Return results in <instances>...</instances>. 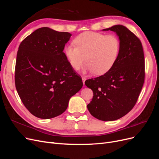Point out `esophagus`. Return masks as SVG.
I'll list each match as a JSON object with an SVG mask.
<instances>
[{"instance_id": "1", "label": "esophagus", "mask_w": 159, "mask_h": 159, "mask_svg": "<svg viewBox=\"0 0 159 159\" xmlns=\"http://www.w3.org/2000/svg\"><path fill=\"white\" fill-rule=\"evenodd\" d=\"M82 80H83V84H84H84H85V81L86 80L85 77H82Z\"/></svg>"}]
</instances>
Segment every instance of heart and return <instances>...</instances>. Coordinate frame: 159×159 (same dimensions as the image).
Wrapping results in <instances>:
<instances>
[{
  "label": "heart",
  "instance_id": "b5f03b06",
  "mask_svg": "<svg viewBox=\"0 0 159 159\" xmlns=\"http://www.w3.org/2000/svg\"><path fill=\"white\" fill-rule=\"evenodd\" d=\"M74 43L76 46L70 44L65 48L71 66L78 70L86 60V68L97 75L104 74L112 68L121 49L119 38L113 34L85 32L75 37Z\"/></svg>",
  "mask_w": 159,
  "mask_h": 159
}]
</instances>
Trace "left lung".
<instances>
[{
  "mask_svg": "<svg viewBox=\"0 0 159 159\" xmlns=\"http://www.w3.org/2000/svg\"><path fill=\"white\" fill-rule=\"evenodd\" d=\"M115 32L121 42L119 55L104 75L86 80L93 92L88 105L91 115L102 121L123 117L135 105L145 81V56L140 39L122 25L104 30Z\"/></svg>",
  "mask_w": 159,
  "mask_h": 159,
  "instance_id": "8db88e82",
  "label": "left lung"
}]
</instances>
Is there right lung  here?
Returning a JSON list of instances; mask_svg holds the SVG:
<instances>
[{
  "mask_svg": "<svg viewBox=\"0 0 159 159\" xmlns=\"http://www.w3.org/2000/svg\"><path fill=\"white\" fill-rule=\"evenodd\" d=\"M71 34L49 28H38L18 48L14 81L25 107L35 117L50 119L63 113L72 95L83 86L64 47Z\"/></svg>",
  "mask_w": 159,
  "mask_h": 159,
  "instance_id": "right-lung-1",
  "label": "right lung"
}]
</instances>
